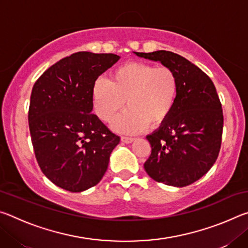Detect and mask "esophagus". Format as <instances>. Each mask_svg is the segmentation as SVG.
<instances>
[{"label": "esophagus", "instance_id": "34e87169", "mask_svg": "<svg viewBox=\"0 0 248 248\" xmlns=\"http://www.w3.org/2000/svg\"><path fill=\"white\" fill-rule=\"evenodd\" d=\"M134 139L133 138H131V137H121V141L123 142H124V143H131V142L133 141Z\"/></svg>", "mask_w": 248, "mask_h": 248}]
</instances>
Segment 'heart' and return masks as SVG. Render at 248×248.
Here are the masks:
<instances>
[{"instance_id": "b5f03b06", "label": "heart", "mask_w": 248, "mask_h": 248, "mask_svg": "<svg viewBox=\"0 0 248 248\" xmlns=\"http://www.w3.org/2000/svg\"><path fill=\"white\" fill-rule=\"evenodd\" d=\"M179 81L166 65L132 61L117 66L109 81L99 78L93 87L96 115L110 123L124 108L128 109L114 123L119 132L136 133L149 125L157 128L169 119L178 97Z\"/></svg>"}]
</instances>
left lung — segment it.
Wrapping results in <instances>:
<instances>
[{
	"mask_svg": "<svg viewBox=\"0 0 248 248\" xmlns=\"http://www.w3.org/2000/svg\"><path fill=\"white\" fill-rule=\"evenodd\" d=\"M134 53L170 66L179 81L178 97L169 119L146 137L151 154L144 170L155 182L188 186L207 174L219 156L223 110L215 84L177 53L165 50Z\"/></svg>",
	"mask_w": 248,
	"mask_h": 248,
	"instance_id": "1",
	"label": "left lung"
}]
</instances>
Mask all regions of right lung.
<instances>
[{
    "label": "right lung",
    "mask_w": 248,
    "mask_h": 248,
    "mask_svg": "<svg viewBox=\"0 0 248 248\" xmlns=\"http://www.w3.org/2000/svg\"><path fill=\"white\" fill-rule=\"evenodd\" d=\"M119 56L79 51L58 61L33 84L28 124L46 177L71 192L97 185L120 137L93 110V87Z\"/></svg>",
    "instance_id": "right-lung-1"
}]
</instances>
